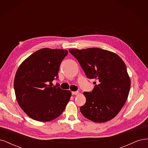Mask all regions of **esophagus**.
Here are the masks:
<instances>
[{"label": "esophagus", "mask_w": 148, "mask_h": 148, "mask_svg": "<svg viewBox=\"0 0 148 148\" xmlns=\"http://www.w3.org/2000/svg\"><path fill=\"white\" fill-rule=\"evenodd\" d=\"M71 93H72V95H78L79 92L78 91H73Z\"/></svg>", "instance_id": "34e87169"}]
</instances>
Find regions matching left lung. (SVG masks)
Returning a JSON list of instances; mask_svg holds the SVG:
<instances>
[{"label": "left lung", "instance_id": "left-lung-1", "mask_svg": "<svg viewBox=\"0 0 148 148\" xmlns=\"http://www.w3.org/2000/svg\"><path fill=\"white\" fill-rule=\"evenodd\" d=\"M88 78L95 79L92 92H84L80 107L84 117L103 123L114 118L126 102L131 82L126 65L115 53L100 48L69 49ZM97 84H96V83Z\"/></svg>", "mask_w": 148, "mask_h": 148}]
</instances>
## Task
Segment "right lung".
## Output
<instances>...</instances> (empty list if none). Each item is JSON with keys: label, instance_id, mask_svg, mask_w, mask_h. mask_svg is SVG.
Returning <instances> with one entry per match:
<instances>
[{"label": "right lung", "instance_id": "add662e5", "mask_svg": "<svg viewBox=\"0 0 148 148\" xmlns=\"http://www.w3.org/2000/svg\"><path fill=\"white\" fill-rule=\"evenodd\" d=\"M67 53L64 49H39L18 69L14 79L16 99L21 109L32 119L39 122L55 119L69 102L70 90H63L57 85L51 86L57 78L61 62Z\"/></svg>", "mask_w": 148, "mask_h": 148}]
</instances>
